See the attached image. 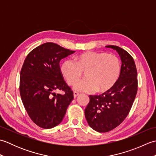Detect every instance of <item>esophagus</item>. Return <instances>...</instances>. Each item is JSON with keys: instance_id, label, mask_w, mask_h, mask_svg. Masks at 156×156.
I'll use <instances>...</instances> for the list:
<instances>
[{"instance_id": "obj_1", "label": "esophagus", "mask_w": 156, "mask_h": 156, "mask_svg": "<svg viewBox=\"0 0 156 156\" xmlns=\"http://www.w3.org/2000/svg\"><path fill=\"white\" fill-rule=\"evenodd\" d=\"M78 95H79V93H78V92H76V91H74V98H76V97H77Z\"/></svg>"}]
</instances>
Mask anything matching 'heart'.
Returning <instances> with one entry per match:
<instances>
[{
	"instance_id": "obj_1",
	"label": "heart",
	"mask_w": 156,
	"mask_h": 156,
	"mask_svg": "<svg viewBox=\"0 0 156 156\" xmlns=\"http://www.w3.org/2000/svg\"><path fill=\"white\" fill-rule=\"evenodd\" d=\"M68 85H74L85 72L84 80L74 86L79 92L98 93L113 88L120 78L121 62L117 55L104 51H87L76 56L74 62L66 59L60 67Z\"/></svg>"
}]
</instances>
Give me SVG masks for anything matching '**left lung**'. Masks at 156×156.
Listing matches in <instances>:
<instances>
[{
  "label": "left lung",
  "instance_id": "obj_1",
  "mask_svg": "<svg viewBox=\"0 0 156 156\" xmlns=\"http://www.w3.org/2000/svg\"><path fill=\"white\" fill-rule=\"evenodd\" d=\"M106 47L115 49L120 55L122 62L120 78L110 90L98 96H89L90 102L84 111L90 127L101 133L112 130L125 120L138 88L137 72L133 57L118 46Z\"/></svg>",
  "mask_w": 156,
  "mask_h": 156
}]
</instances>
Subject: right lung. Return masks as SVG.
<instances>
[{
  "instance_id": "1",
  "label": "right lung",
  "mask_w": 156,
  "mask_h": 156,
  "mask_svg": "<svg viewBox=\"0 0 156 156\" xmlns=\"http://www.w3.org/2000/svg\"><path fill=\"white\" fill-rule=\"evenodd\" d=\"M74 53L48 42L33 49L25 59L20 73V95L29 117L39 127L51 129L60 123L74 98L59 66L62 59ZM58 90L65 93L55 94Z\"/></svg>"
}]
</instances>
